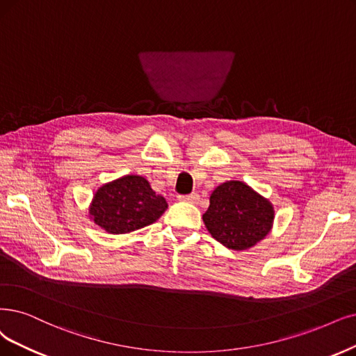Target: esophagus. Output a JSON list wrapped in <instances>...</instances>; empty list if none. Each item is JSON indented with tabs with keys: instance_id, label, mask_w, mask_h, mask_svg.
Segmentation results:
<instances>
[{
	"instance_id": "esophagus-1",
	"label": "esophagus",
	"mask_w": 356,
	"mask_h": 356,
	"mask_svg": "<svg viewBox=\"0 0 356 356\" xmlns=\"http://www.w3.org/2000/svg\"><path fill=\"white\" fill-rule=\"evenodd\" d=\"M177 198H179V201H185V202H191V204H198V201H200V195H198V193L179 195Z\"/></svg>"
}]
</instances>
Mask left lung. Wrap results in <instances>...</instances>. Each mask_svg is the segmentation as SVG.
Masks as SVG:
<instances>
[{"mask_svg": "<svg viewBox=\"0 0 356 356\" xmlns=\"http://www.w3.org/2000/svg\"><path fill=\"white\" fill-rule=\"evenodd\" d=\"M213 238L234 251H242L264 239L271 230V204L242 181H226L209 198L202 216Z\"/></svg>", "mask_w": 356, "mask_h": 356, "instance_id": "1", "label": "left lung"}]
</instances>
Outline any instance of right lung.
Returning a JSON list of instances; mask_svg holds the SVG:
<instances>
[{
    "mask_svg": "<svg viewBox=\"0 0 356 356\" xmlns=\"http://www.w3.org/2000/svg\"><path fill=\"white\" fill-rule=\"evenodd\" d=\"M165 209V200L155 195L147 179L124 176L98 189L89 214L105 232L122 234L152 225Z\"/></svg>",
    "mask_w": 356,
    "mask_h": 356,
    "instance_id": "right-lung-1",
    "label": "right lung"
}]
</instances>
